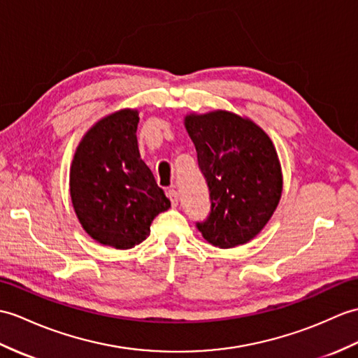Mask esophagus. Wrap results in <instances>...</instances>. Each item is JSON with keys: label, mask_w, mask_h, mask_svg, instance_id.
Returning <instances> with one entry per match:
<instances>
[{"label": "esophagus", "mask_w": 358, "mask_h": 358, "mask_svg": "<svg viewBox=\"0 0 358 358\" xmlns=\"http://www.w3.org/2000/svg\"><path fill=\"white\" fill-rule=\"evenodd\" d=\"M168 196H169V199H171L172 207H177L178 203H180V195H178L177 190H176V189H169V190H168Z\"/></svg>", "instance_id": "1"}]
</instances>
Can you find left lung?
I'll return each instance as SVG.
<instances>
[{"mask_svg":"<svg viewBox=\"0 0 358 358\" xmlns=\"http://www.w3.org/2000/svg\"><path fill=\"white\" fill-rule=\"evenodd\" d=\"M185 124L210 196V212L196 229L215 247L248 243L268 222L282 194L280 164L270 137L229 111L190 114Z\"/></svg>","mask_w":358,"mask_h":358,"instance_id":"1","label":"left lung"}]
</instances>
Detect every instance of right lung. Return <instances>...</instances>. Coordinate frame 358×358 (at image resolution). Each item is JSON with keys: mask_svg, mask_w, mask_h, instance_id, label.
Returning a JSON list of instances; mask_svg holds the SVG:
<instances>
[{"mask_svg": "<svg viewBox=\"0 0 358 358\" xmlns=\"http://www.w3.org/2000/svg\"><path fill=\"white\" fill-rule=\"evenodd\" d=\"M138 113L122 110L99 120L79 143L70 171L74 212L87 234L128 250L145 241L151 222L171 207L140 159Z\"/></svg>", "mask_w": 358, "mask_h": 358, "instance_id": "right-lung-1", "label": "right lung"}]
</instances>
